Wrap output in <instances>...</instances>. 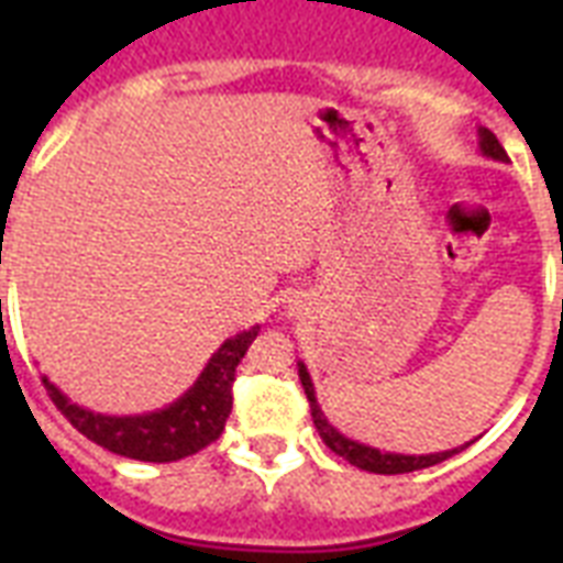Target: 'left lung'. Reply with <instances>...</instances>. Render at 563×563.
Masks as SVG:
<instances>
[{"label": "left lung", "instance_id": "left-lung-1", "mask_svg": "<svg viewBox=\"0 0 563 563\" xmlns=\"http://www.w3.org/2000/svg\"><path fill=\"white\" fill-rule=\"evenodd\" d=\"M479 148L485 157H494V161H508L506 148L499 145V140L490 134L488 128H479ZM563 263V260H561ZM298 376L300 385H303V391H307L309 400V411H312V423H316L318 435L324 438V444L333 450L335 455H342L344 462H351L353 467H360V471L368 473H385V476H394V473H411V471H423V467H432V464L446 462L450 455H455L464 446H455V450H444V453H429V455H400V453H379L376 446L360 444V441H353V438L342 435L339 429L324 418V411L318 406L316 400V385L309 379L307 365L298 362Z\"/></svg>", "mask_w": 563, "mask_h": 563}]
</instances>
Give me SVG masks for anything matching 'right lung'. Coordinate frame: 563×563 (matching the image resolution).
<instances>
[{"mask_svg":"<svg viewBox=\"0 0 563 563\" xmlns=\"http://www.w3.org/2000/svg\"><path fill=\"white\" fill-rule=\"evenodd\" d=\"M256 333H260V327H251L245 333L228 339L212 353L207 368L201 371V376L195 379V385L184 397H178L166 409L148 411V415H128V418L96 415V411L75 406L55 383H48V376H43V385L60 415L81 435L110 453L136 459V462H178V459H187L212 444L224 432V420L233 409L236 365L247 353Z\"/></svg>","mask_w":563,"mask_h":563,"instance_id":"obj_1","label":"right lung"}]
</instances>
